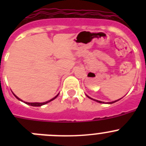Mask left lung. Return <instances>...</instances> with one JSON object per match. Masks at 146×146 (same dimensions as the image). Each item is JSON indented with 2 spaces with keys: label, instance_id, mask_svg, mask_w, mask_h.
<instances>
[{
  "label": "left lung",
  "instance_id": "8db88e82",
  "mask_svg": "<svg viewBox=\"0 0 146 146\" xmlns=\"http://www.w3.org/2000/svg\"><path fill=\"white\" fill-rule=\"evenodd\" d=\"M88 98H90V99H93V100H94V101H96V102H99V103H104V102H101V101H98V100H96V99H92V98L89 97V96H88ZM118 100H119V99H118ZM118 100H116V101H114V102H109V104H113V103L115 102L118 101Z\"/></svg>",
  "mask_w": 146,
  "mask_h": 146
}]
</instances>
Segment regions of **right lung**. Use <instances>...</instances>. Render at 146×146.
<instances>
[{
  "instance_id": "add662e5",
  "label": "right lung",
  "mask_w": 146,
  "mask_h": 146,
  "mask_svg": "<svg viewBox=\"0 0 146 146\" xmlns=\"http://www.w3.org/2000/svg\"><path fill=\"white\" fill-rule=\"evenodd\" d=\"M14 95H15V94H14ZM58 96V94L57 96H55V97H54L53 99H50V100H49V101H47V102H43V103H38V102H35V103H29V102H25V104H29V105H31V106H33V107H40V106H42V105H44V104H47V103L50 102L52 101V100H53V99H55V98L57 97ZM15 97H16L17 99H19V100H21V99H19V98H18L17 96H15ZM21 101H22V100H21Z\"/></svg>"
}]
</instances>
